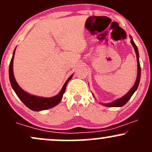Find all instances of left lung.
Masks as SVG:
<instances>
[{
    "instance_id": "8db88e82",
    "label": "left lung",
    "mask_w": 152,
    "mask_h": 152,
    "mask_svg": "<svg viewBox=\"0 0 152 152\" xmlns=\"http://www.w3.org/2000/svg\"><path fill=\"white\" fill-rule=\"evenodd\" d=\"M130 43L132 45V47L134 48V50H135V54H136V57H137V65H138V71H137V77H136V80H135V84L134 85L132 86V87L130 89L127 93H126L124 96H122L120 98H118L116 100H114V101L111 102V103H100V104L105 105V106L107 107H122L124 105H125L126 103L128 102V100H130V97L132 96V95L134 94V92L137 90L138 89V85H139L140 83V62H139V53H138V47H136L135 45V42H134L133 39H132V36H130ZM92 96L95 97L94 94H92Z\"/></svg>"
}]
</instances>
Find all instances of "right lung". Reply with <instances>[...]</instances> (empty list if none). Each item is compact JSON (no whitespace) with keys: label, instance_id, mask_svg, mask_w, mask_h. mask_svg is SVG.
<instances>
[{"label":"right lung","instance_id":"right-lung-1","mask_svg":"<svg viewBox=\"0 0 152 152\" xmlns=\"http://www.w3.org/2000/svg\"><path fill=\"white\" fill-rule=\"evenodd\" d=\"M15 50L16 48L14 50V52H13L12 60H11L10 65H9V80H10V83L11 85H12V89H14L16 95L18 96L19 98L20 99V100H21L22 103L26 105L28 108H29L30 109L32 110V111H44V110H47L49 109V108H53L55 105L59 104L60 102L61 101L62 98H63V94L65 91L67 84H68V81L71 80V78L73 77V74H72L71 76L67 79V81H65V83L64 84L63 87H62L61 90H60V92H59L57 95H55V96L51 97H44L31 95V94H29L28 92L23 90V89L19 86L17 81H16L15 78H14V71H13V61H14Z\"/></svg>","mask_w":152,"mask_h":152}]
</instances>
